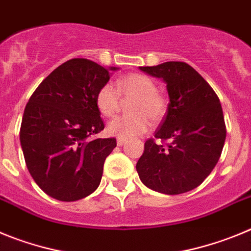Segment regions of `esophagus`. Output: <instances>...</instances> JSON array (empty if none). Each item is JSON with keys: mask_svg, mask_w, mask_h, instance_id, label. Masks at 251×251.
<instances>
[{"mask_svg": "<svg viewBox=\"0 0 251 251\" xmlns=\"http://www.w3.org/2000/svg\"><path fill=\"white\" fill-rule=\"evenodd\" d=\"M126 142H127V139H126V138H118V139H117V145L123 146Z\"/></svg>", "mask_w": 251, "mask_h": 251, "instance_id": "34e87169", "label": "esophagus"}]
</instances>
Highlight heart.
Returning <instances> with one entry per match:
<instances>
[{
  "label": "heart",
  "instance_id": "1",
  "mask_svg": "<svg viewBox=\"0 0 251 251\" xmlns=\"http://www.w3.org/2000/svg\"><path fill=\"white\" fill-rule=\"evenodd\" d=\"M121 95L134 99L129 105L130 115L113 119L106 132L119 138H129L145 133L153 123L162 121L167 112V99L157 92L156 83L143 74H128L118 80V90L112 84H104L97 93L95 104L105 118H112L121 108Z\"/></svg>",
  "mask_w": 251,
  "mask_h": 251
}]
</instances>
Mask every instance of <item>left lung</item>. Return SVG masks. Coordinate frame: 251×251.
<instances>
[{
    "label": "left lung",
    "mask_w": 251,
    "mask_h": 251,
    "mask_svg": "<svg viewBox=\"0 0 251 251\" xmlns=\"http://www.w3.org/2000/svg\"><path fill=\"white\" fill-rule=\"evenodd\" d=\"M142 72L161 77L167 86V114L150 138L137 162L139 178L148 188L166 195L188 192L211 174L223 152L226 127L216 93L192 66L167 61L139 66Z\"/></svg>",
    "instance_id": "obj_1"
}]
</instances>
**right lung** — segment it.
<instances>
[{
  "instance_id": "right-lung-1",
  "label": "right lung",
  "mask_w": 251,
  "mask_h": 251,
  "mask_svg": "<svg viewBox=\"0 0 251 251\" xmlns=\"http://www.w3.org/2000/svg\"><path fill=\"white\" fill-rule=\"evenodd\" d=\"M88 59L57 66L26 104L20 142L35 182L52 199L76 201L98 188L115 138H95L104 129L95 104L110 72Z\"/></svg>"
}]
</instances>
